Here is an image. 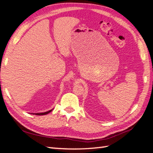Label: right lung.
<instances>
[{
	"instance_id": "obj_1",
	"label": "right lung",
	"mask_w": 153,
	"mask_h": 153,
	"mask_svg": "<svg viewBox=\"0 0 153 153\" xmlns=\"http://www.w3.org/2000/svg\"><path fill=\"white\" fill-rule=\"evenodd\" d=\"M53 109L52 110H50L48 111H46V112H45V113H31L33 114H35V115H45V114H48L49 113H50L51 111H52Z\"/></svg>"
}]
</instances>
